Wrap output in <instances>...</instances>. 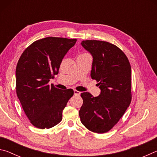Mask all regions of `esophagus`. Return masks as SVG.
<instances>
[{"mask_svg":"<svg viewBox=\"0 0 157 157\" xmlns=\"http://www.w3.org/2000/svg\"><path fill=\"white\" fill-rule=\"evenodd\" d=\"M81 94V92H79L78 91H76V90H74V95H79Z\"/></svg>","mask_w":157,"mask_h":157,"instance_id":"obj_1","label":"esophagus"}]
</instances>
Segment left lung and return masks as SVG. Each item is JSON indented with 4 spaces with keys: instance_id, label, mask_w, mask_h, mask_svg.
<instances>
[{
    "instance_id": "1",
    "label": "left lung",
    "mask_w": 157,
    "mask_h": 157,
    "mask_svg": "<svg viewBox=\"0 0 157 157\" xmlns=\"http://www.w3.org/2000/svg\"><path fill=\"white\" fill-rule=\"evenodd\" d=\"M81 45L93 57L91 77L98 82L100 94L94 97L82 93L79 115L87 129L102 134L118 123L131 102V66L124 53L109 42L86 40Z\"/></svg>"
}]
</instances>
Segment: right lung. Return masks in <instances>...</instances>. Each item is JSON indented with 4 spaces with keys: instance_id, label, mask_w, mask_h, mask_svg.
<instances>
[{
    "instance_id": "add662e5",
    "label": "right lung",
    "mask_w": 157,
    "mask_h": 157,
    "mask_svg": "<svg viewBox=\"0 0 157 157\" xmlns=\"http://www.w3.org/2000/svg\"><path fill=\"white\" fill-rule=\"evenodd\" d=\"M76 39L46 37L26 48L16 68L17 94L34 127L49 129L62 120V111L73 90H61L48 82L59 73L63 57Z\"/></svg>"
}]
</instances>
